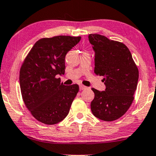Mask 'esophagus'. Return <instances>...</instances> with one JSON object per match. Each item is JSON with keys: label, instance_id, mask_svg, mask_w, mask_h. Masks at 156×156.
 Returning a JSON list of instances; mask_svg holds the SVG:
<instances>
[{"label": "esophagus", "instance_id": "34e87169", "mask_svg": "<svg viewBox=\"0 0 156 156\" xmlns=\"http://www.w3.org/2000/svg\"><path fill=\"white\" fill-rule=\"evenodd\" d=\"M80 89L81 90H85V89H87V87H86V86H85V85H80Z\"/></svg>", "mask_w": 156, "mask_h": 156}]
</instances>
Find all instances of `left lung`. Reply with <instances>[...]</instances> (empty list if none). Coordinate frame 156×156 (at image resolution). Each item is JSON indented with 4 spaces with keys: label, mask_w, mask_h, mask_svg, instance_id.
<instances>
[{
    "label": "left lung",
    "mask_w": 156,
    "mask_h": 156,
    "mask_svg": "<svg viewBox=\"0 0 156 156\" xmlns=\"http://www.w3.org/2000/svg\"><path fill=\"white\" fill-rule=\"evenodd\" d=\"M88 39L95 52L94 73L104 76L106 86L104 91L92 88L95 97L91 111L100 120L113 121L125 114L132 104L138 69L124 44L96 34H89Z\"/></svg>",
    "instance_id": "8db88e82"
}]
</instances>
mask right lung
<instances>
[{
	"mask_svg": "<svg viewBox=\"0 0 156 156\" xmlns=\"http://www.w3.org/2000/svg\"><path fill=\"white\" fill-rule=\"evenodd\" d=\"M81 37L58 36L36 41L24 60L20 72L22 96L26 107L39 122L53 125L69 114L79 85H64L65 58Z\"/></svg>",
	"mask_w": 156,
	"mask_h": 156,
	"instance_id": "obj_1",
	"label": "right lung"
}]
</instances>
